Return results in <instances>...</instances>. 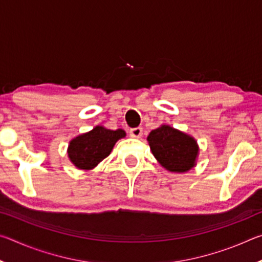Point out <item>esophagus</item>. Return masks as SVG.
<instances>
[{"instance_id": "1", "label": "esophagus", "mask_w": 262, "mask_h": 262, "mask_svg": "<svg viewBox=\"0 0 262 262\" xmlns=\"http://www.w3.org/2000/svg\"><path fill=\"white\" fill-rule=\"evenodd\" d=\"M129 133H130V136L135 137V139H140V137L142 136V133H143V130H142L141 127H135V128H132Z\"/></svg>"}]
</instances>
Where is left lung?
I'll return each instance as SVG.
<instances>
[{
	"instance_id": "obj_1",
	"label": "left lung",
	"mask_w": 262,
	"mask_h": 262,
	"mask_svg": "<svg viewBox=\"0 0 262 262\" xmlns=\"http://www.w3.org/2000/svg\"><path fill=\"white\" fill-rule=\"evenodd\" d=\"M148 141L155 158L166 170L186 172L195 165L199 151L196 141L185 133L162 126L151 130Z\"/></svg>"
}]
</instances>
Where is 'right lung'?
Masks as SVG:
<instances>
[{"instance_id":"add662e5","label":"right lung","mask_w":262,"mask_h":262,"mask_svg":"<svg viewBox=\"0 0 262 262\" xmlns=\"http://www.w3.org/2000/svg\"><path fill=\"white\" fill-rule=\"evenodd\" d=\"M125 136L126 133L122 129L111 130L97 126L91 132L70 141L68 156L76 167L90 170L107 157L115 142Z\"/></svg>"}]
</instances>
